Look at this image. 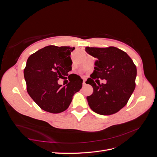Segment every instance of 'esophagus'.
I'll return each mask as SVG.
<instances>
[{"label": "esophagus", "instance_id": "obj_1", "mask_svg": "<svg viewBox=\"0 0 157 157\" xmlns=\"http://www.w3.org/2000/svg\"><path fill=\"white\" fill-rule=\"evenodd\" d=\"M82 84H83V86H84V85H86V80H83Z\"/></svg>", "mask_w": 157, "mask_h": 157}]
</instances>
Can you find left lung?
Here are the masks:
<instances>
[{
	"instance_id": "obj_1",
	"label": "left lung",
	"mask_w": 157,
	"mask_h": 157,
	"mask_svg": "<svg viewBox=\"0 0 157 157\" xmlns=\"http://www.w3.org/2000/svg\"><path fill=\"white\" fill-rule=\"evenodd\" d=\"M85 49L97 58L94 72L86 82L94 89L93 94L86 98L88 105L99 115L115 114L126 105L134 92L136 66L125 52L116 47L88 46ZM99 78L106 79L107 82L100 84Z\"/></svg>"
}]
</instances>
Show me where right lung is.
<instances>
[{
  "label": "right lung",
  "mask_w": 157,
  "mask_h": 157,
  "mask_svg": "<svg viewBox=\"0 0 157 157\" xmlns=\"http://www.w3.org/2000/svg\"><path fill=\"white\" fill-rule=\"evenodd\" d=\"M74 49V47L50 45L28 58L23 71L27 91L42 110L51 113L65 111L74 94L81 89L83 80L79 76L66 86L58 83L72 69L70 55Z\"/></svg>",
  "instance_id": "add662e5"
}]
</instances>
